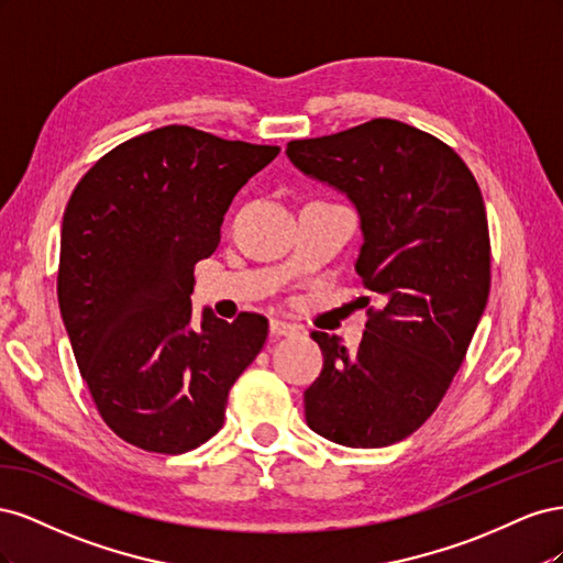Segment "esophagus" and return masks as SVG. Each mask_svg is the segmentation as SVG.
Listing matches in <instances>:
<instances>
[{
  "instance_id": "esophagus-1",
  "label": "esophagus",
  "mask_w": 563,
  "mask_h": 563,
  "mask_svg": "<svg viewBox=\"0 0 563 563\" xmlns=\"http://www.w3.org/2000/svg\"><path fill=\"white\" fill-rule=\"evenodd\" d=\"M269 333L275 338H288V335L298 333V327L296 323L284 321V319H269Z\"/></svg>"
}]
</instances>
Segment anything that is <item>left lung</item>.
Returning a JSON list of instances; mask_svg holds the SVG:
<instances>
[{"mask_svg": "<svg viewBox=\"0 0 563 563\" xmlns=\"http://www.w3.org/2000/svg\"><path fill=\"white\" fill-rule=\"evenodd\" d=\"M286 157L354 203L364 236L354 269L380 305L354 352L312 333L323 368L305 389V420L343 446L397 444L444 399L486 310L482 190L446 143L397 119L291 141Z\"/></svg>", "mask_w": 563, "mask_h": 563, "instance_id": "left-lung-1", "label": "left lung"}]
</instances>
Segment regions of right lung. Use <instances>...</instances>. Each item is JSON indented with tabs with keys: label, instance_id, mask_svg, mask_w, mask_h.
Wrapping results in <instances>:
<instances>
[{
	"label": "right lung",
	"instance_id": "1",
	"mask_svg": "<svg viewBox=\"0 0 563 563\" xmlns=\"http://www.w3.org/2000/svg\"><path fill=\"white\" fill-rule=\"evenodd\" d=\"M277 155L172 124L110 150L67 201L63 323L98 413L129 444L178 455L223 428L267 319L203 310L195 327V265L216 251L234 195Z\"/></svg>",
	"mask_w": 563,
	"mask_h": 563
}]
</instances>
